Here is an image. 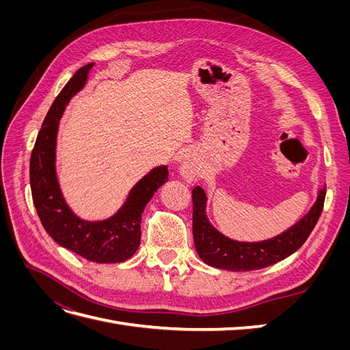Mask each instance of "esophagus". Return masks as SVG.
Returning <instances> with one entry per match:
<instances>
[{"label":"esophagus","instance_id":"1","mask_svg":"<svg viewBox=\"0 0 350 350\" xmlns=\"http://www.w3.org/2000/svg\"><path fill=\"white\" fill-rule=\"evenodd\" d=\"M179 175L187 183H196L200 178V166L194 154H188L184 159L181 166H179Z\"/></svg>","mask_w":350,"mask_h":350}]
</instances>
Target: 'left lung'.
<instances>
[{"label": "left lung", "mask_w": 350, "mask_h": 350, "mask_svg": "<svg viewBox=\"0 0 350 350\" xmlns=\"http://www.w3.org/2000/svg\"><path fill=\"white\" fill-rule=\"evenodd\" d=\"M325 187L319 189L308 213L282 234L257 242H243L221 234L207 217V196L201 187L193 189V235L198 257L211 267L229 271H251L269 267L298 251L320 219Z\"/></svg>", "instance_id": "left-lung-1"}]
</instances>
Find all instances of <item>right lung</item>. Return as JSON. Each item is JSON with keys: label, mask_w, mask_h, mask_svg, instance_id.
<instances>
[{"label": "right lung", "mask_w": 350, "mask_h": 350, "mask_svg": "<svg viewBox=\"0 0 350 350\" xmlns=\"http://www.w3.org/2000/svg\"><path fill=\"white\" fill-rule=\"evenodd\" d=\"M93 66L92 62L74 74L49 108L30 156V188L42 225L61 247L89 261L121 262L133 257L140 245L142 215L167 181V167L161 165L146 174L108 219L84 220L71 210L57 175V135L66 107L86 86Z\"/></svg>", "instance_id": "obj_1"}]
</instances>
